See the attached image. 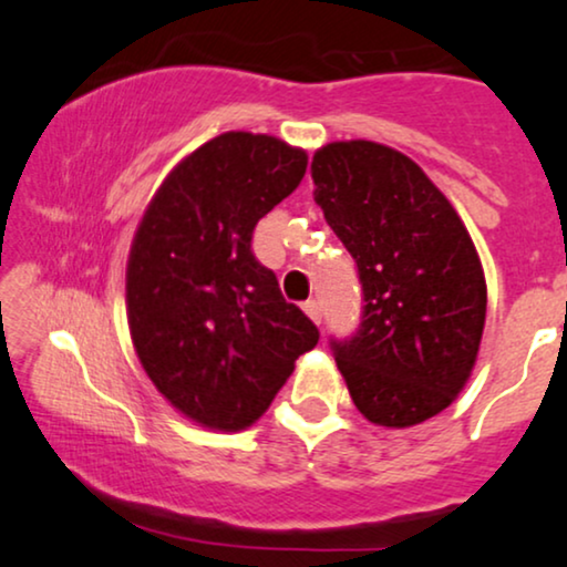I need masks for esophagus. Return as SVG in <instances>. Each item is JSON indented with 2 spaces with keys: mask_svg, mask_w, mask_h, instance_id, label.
I'll return each instance as SVG.
<instances>
[{
  "mask_svg": "<svg viewBox=\"0 0 567 567\" xmlns=\"http://www.w3.org/2000/svg\"><path fill=\"white\" fill-rule=\"evenodd\" d=\"M301 309H305L307 317H309V320H312L315 324H320V322H322V309H320V305H317L315 299L305 301V305H301Z\"/></svg>",
  "mask_w": 567,
  "mask_h": 567,
  "instance_id": "1",
  "label": "esophagus"
}]
</instances>
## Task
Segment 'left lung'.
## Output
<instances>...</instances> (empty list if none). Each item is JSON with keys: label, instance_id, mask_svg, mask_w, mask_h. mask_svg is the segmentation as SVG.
Segmentation results:
<instances>
[{"label": "left lung", "instance_id": "1", "mask_svg": "<svg viewBox=\"0 0 567 567\" xmlns=\"http://www.w3.org/2000/svg\"><path fill=\"white\" fill-rule=\"evenodd\" d=\"M312 181L363 291L359 330L330 340L353 405L386 429L429 421L467 384L485 328L470 231L429 175L384 144L322 146Z\"/></svg>", "mask_w": 567, "mask_h": 567}]
</instances>
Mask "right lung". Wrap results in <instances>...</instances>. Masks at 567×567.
<instances>
[{"instance_id": "1", "label": "right lung", "mask_w": 567, "mask_h": 567, "mask_svg": "<svg viewBox=\"0 0 567 567\" xmlns=\"http://www.w3.org/2000/svg\"><path fill=\"white\" fill-rule=\"evenodd\" d=\"M305 173V150L227 131L165 177L138 221L126 268L131 340L162 398L206 429L252 425L320 340L252 255L255 224Z\"/></svg>"}]
</instances>
